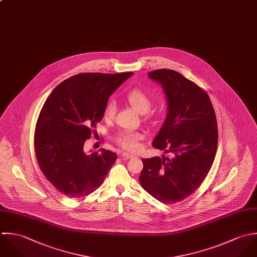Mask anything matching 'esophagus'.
I'll use <instances>...</instances> for the list:
<instances>
[{"label":"esophagus","mask_w":257,"mask_h":257,"mask_svg":"<svg viewBox=\"0 0 257 257\" xmlns=\"http://www.w3.org/2000/svg\"><path fill=\"white\" fill-rule=\"evenodd\" d=\"M122 156L124 158H126V159H133V158H135V155L129 154V153H126V152H123Z\"/></svg>","instance_id":"esophagus-1"}]
</instances>
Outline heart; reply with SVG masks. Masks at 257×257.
I'll return each instance as SVG.
<instances>
[{
  "label": "heart",
  "instance_id": "1",
  "mask_svg": "<svg viewBox=\"0 0 257 257\" xmlns=\"http://www.w3.org/2000/svg\"><path fill=\"white\" fill-rule=\"evenodd\" d=\"M126 100L134 110H136L141 114L148 112L152 105V97L145 90L141 88H134L130 90L126 94ZM115 113H116L115 102L113 100L107 101L103 111L104 117L107 119H111L114 117ZM147 117L150 118L151 115H148ZM142 138H143V135L139 132H124L117 137L116 141L122 148L128 151H135L139 148V141Z\"/></svg>",
  "mask_w": 257,
  "mask_h": 257
}]
</instances>
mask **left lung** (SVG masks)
Segmentation results:
<instances>
[{"mask_svg": "<svg viewBox=\"0 0 257 257\" xmlns=\"http://www.w3.org/2000/svg\"><path fill=\"white\" fill-rule=\"evenodd\" d=\"M166 94L168 114L153 147L169 153L143 159L142 188L164 204L192 195L209 172L217 148L216 117L204 89L171 69L148 72Z\"/></svg>", "mask_w": 257, "mask_h": 257, "instance_id": "1", "label": "left lung"}]
</instances>
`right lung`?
<instances>
[{
    "label": "right lung",
    "instance_id": "right-lung-1",
    "mask_svg": "<svg viewBox=\"0 0 257 257\" xmlns=\"http://www.w3.org/2000/svg\"><path fill=\"white\" fill-rule=\"evenodd\" d=\"M133 72L80 73L59 83L44 104L35 131V152L43 174L68 198L97 190L117 159L101 149L86 155L84 142L101 121L109 96Z\"/></svg>",
    "mask_w": 257,
    "mask_h": 257
}]
</instances>
